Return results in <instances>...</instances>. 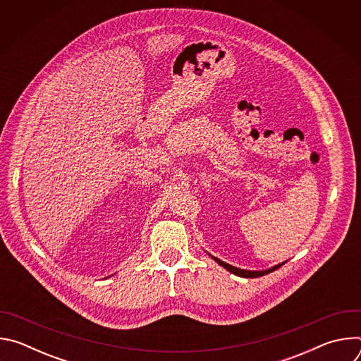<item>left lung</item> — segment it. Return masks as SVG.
<instances>
[{"mask_svg":"<svg viewBox=\"0 0 361 361\" xmlns=\"http://www.w3.org/2000/svg\"><path fill=\"white\" fill-rule=\"evenodd\" d=\"M213 259H214L220 266H223L226 270L231 271V273H233V274H235V276L245 277V279H255V277L266 276V274H269V273H271V271H274V270H277V269H280V267L283 266V264H279V266H276V267H273V269H269V270H264V271H248V270H241V269L233 267V266H230V264H227V263H224V262H221V260L216 259V257H213Z\"/></svg>","mask_w":361,"mask_h":361,"instance_id":"obj_1","label":"left lung"}]
</instances>
